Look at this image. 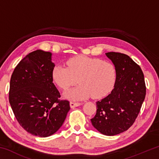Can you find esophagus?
Wrapping results in <instances>:
<instances>
[{"instance_id": "34e87169", "label": "esophagus", "mask_w": 159, "mask_h": 159, "mask_svg": "<svg viewBox=\"0 0 159 159\" xmlns=\"http://www.w3.org/2000/svg\"><path fill=\"white\" fill-rule=\"evenodd\" d=\"M81 103H80V102H70V107H71V108H74V107H79L80 105H81Z\"/></svg>"}]
</instances>
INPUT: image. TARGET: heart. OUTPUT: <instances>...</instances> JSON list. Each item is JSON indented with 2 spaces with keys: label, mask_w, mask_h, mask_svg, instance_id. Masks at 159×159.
Listing matches in <instances>:
<instances>
[{
  "label": "heart",
  "mask_w": 159,
  "mask_h": 159,
  "mask_svg": "<svg viewBox=\"0 0 159 159\" xmlns=\"http://www.w3.org/2000/svg\"><path fill=\"white\" fill-rule=\"evenodd\" d=\"M67 66L57 65L52 72V79L66 90L78 83V87L64 93L72 100H81L92 96L103 98L111 92L116 80V71L111 63L101 59L77 56L66 61Z\"/></svg>",
  "instance_id": "1"
}]
</instances>
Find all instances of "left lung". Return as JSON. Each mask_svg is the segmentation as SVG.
Instances as JSON below:
<instances>
[{
  "mask_svg": "<svg viewBox=\"0 0 159 159\" xmlns=\"http://www.w3.org/2000/svg\"><path fill=\"white\" fill-rule=\"evenodd\" d=\"M105 55L114 64L116 80L111 93L97 102L91 123L99 133L112 136L133 124L144 100L146 86L141 68L129 56L115 52Z\"/></svg>",
  "mask_w": 159,
  "mask_h": 159,
  "instance_id": "8db88e82",
  "label": "left lung"
}]
</instances>
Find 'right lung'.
Returning a JSON list of instances; mask_svg holds the SVG:
<instances>
[{
	"instance_id": "obj_1",
	"label": "right lung",
	"mask_w": 159,
	"mask_h": 159,
	"mask_svg": "<svg viewBox=\"0 0 159 159\" xmlns=\"http://www.w3.org/2000/svg\"><path fill=\"white\" fill-rule=\"evenodd\" d=\"M54 67L52 53L37 50L20 61L10 79L9 102L15 118L26 131L41 138L55 133L70 109L69 101L59 99Z\"/></svg>"
}]
</instances>
